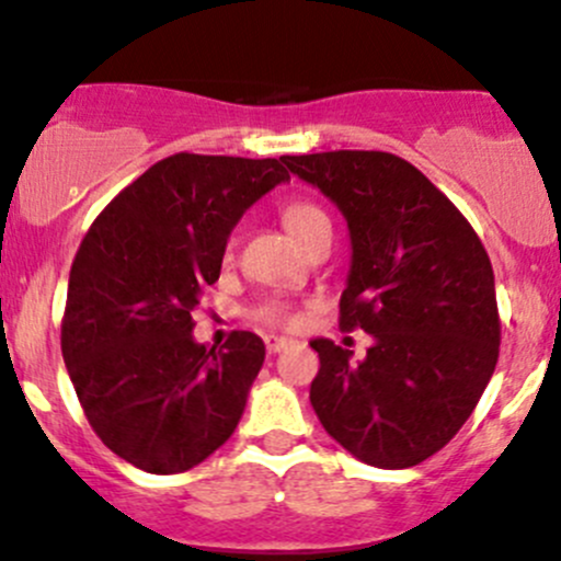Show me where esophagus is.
Instances as JSON below:
<instances>
[{"instance_id":"esophagus-1","label":"esophagus","mask_w":561,"mask_h":561,"mask_svg":"<svg viewBox=\"0 0 561 561\" xmlns=\"http://www.w3.org/2000/svg\"><path fill=\"white\" fill-rule=\"evenodd\" d=\"M263 341H265V352H268V355H276V352L287 350V344H290V341L282 339V335H265Z\"/></svg>"}]
</instances>
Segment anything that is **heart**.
Listing matches in <instances>:
<instances>
[{"label": "heart", "instance_id": "heart-1", "mask_svg": "<svg viewBox=\"0 0 561 561\" xmlns=\"http://www.w3.org/2000/svg\"><path fill=\"white\" fill-rule=\"evenodd\" d=\"M282 222H285L287 233H290L298 244H306V241H309L317 231L330 228V220H328L325 211L311 202H300V198H296V202H287L285 206H282ZM252 317H255L257 322H263V325H271V328H298L300 320H304L300 309H296V306L287 304V300H279V298L263 300L261 306H255Z\"/></svg>", "mask_w": 561, "mask_h": 561}]
</instances>
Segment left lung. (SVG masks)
Listing matches in <instances>:
<instances>
[{"label":"left lung","mask_w":561,"mask_h":561,"mask_svg":"<svg viewBox=\"0 0 561 561\" xmlns=\"http://www.w3.org/2000/svg\"><path fill=\"white\" fill-rule=\"evenodd\" d=\"M344 211L352 268L339 328L374 339L363 363L311 341L322 427L376 468L420 465L459 433L494 374L500 314L479 233L420 169L381 150L282 156Z\"/></svg>","instance_id":"1"}]
</instances>
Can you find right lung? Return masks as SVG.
<instances>
[{
	"instance_id": "obj_1",
	"label": "right lung",
	"mask_w": 561,
	"mask_h": 561,
	"mask_svg": "<svg viewBox=\"0 0 561 561\" xmlns=\"http://www.w3.org/2000/svg\"><path fill=\"white\" fill-rule=\"evenodd\" d=\"M290 180L276 158L174 152L123 187L69 271L61 355L102 444L147 473H182L233 435L265 346L250 330L204 346L198 296L228 233Z\"/></svg>"
}]
</instances>
